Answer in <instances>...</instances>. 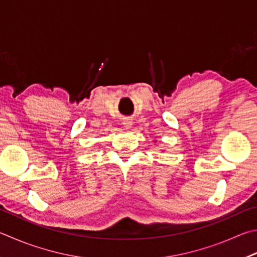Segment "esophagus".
Returning a JSON list of instances; mask_svg holds the SVG:
<instances>
[{
  "mask_svg": "<svg viewBox=\"0 0 257 257\" xmlns=\"http://www.w3.org/2000/svg\"><path fill=\"white\" fill-rule=\"evenodd\" d=\"M122 124H123V127H124L125 129H129V128H132V125H133V121H132V120H129V119H125V120H123Z\"/></svg>",
  "mask_w": 257,
  "mask_h": 257,
  "instance_id": "obj_1",
  "label": "esophagus"
}]
</instances>
